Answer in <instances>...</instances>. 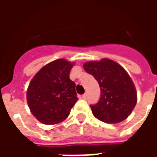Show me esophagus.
I'll list each match as a JSON object with an SVG mask.
<instances>
[{"instance_id": "34e87169", "label": "esophagus", "mask_w": 157, "mask_h": 157, "mask_svg": "<svg viewBox=\"0 0 157 157\" xmlns=\"http://www.w3.org/2000/svg\"><path fill=\"white\" fill-rule=\"evenodd\" d=\"M82 98L83 99H86V98H87V94H86V93H85V94H83Z\"/></svg>"}]
</instances>
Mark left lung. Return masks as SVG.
Here are the masks:
<instances>
[{"mask_svg":"<svg viewBox=\"0 0 157 157\" xmlns=\"http://www.w3.org/2000/svg\"><path fill=\"white\" fill-rule=\"evenodd\" d=\"M83 67L94 76L101 89L98 102L91 105L93 115L108 124H117L128 118L135 109L137 93L124 69L109 59L86 62Z\"/></svg>","mask_w":157,"mask_h":157,"instance_id":"8db88e82","label":"left lung"}]
</instances>
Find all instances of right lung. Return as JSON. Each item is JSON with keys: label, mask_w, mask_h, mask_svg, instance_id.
<instances>
[{"label": "right lung", "mask_w": 157, "mask_h": 157, "mask_svg": "<svg viewBox=\"0 0 157 157\" xmlns=\"http://www.w3.org/2000/svg\"><path fill=\"white\" fill-rule=\"evenodd\" d=\"M73 65L65 59L54 60L44 65L29 83L27 101L39 122L55 124L64 121L78 100L75 82L70 79Z\"/></svg>", "instance_id": "add662e5"}]
</instances>
